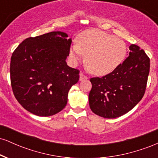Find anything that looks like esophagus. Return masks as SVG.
I'll return each mask as SVG.
<instances>
[{
  "label": "esophagus",
  "mask_w": 158,
  "mask_h": 158,
  "mask_svg": "<svg viewBox=\"0 0 158 158\" xmlns=\"http://www.w3.org/2000/svg\"><path fill=\"white\" fill-rule=\"evenodd\" d=\"M88 79V77H87L85 75H84L82 73H81L80 74H79V81L85 80V79Z\"/></svg>",
  "instance_id": "obj_1"
}]
</instances>
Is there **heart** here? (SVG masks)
Listing matches in <instances>:
<instances>
[{"mask_svg":"<svg viewBox=\"0 0 158 158\" xmlns=\"http://www.w3.org/2000/svg\"><path fill=\"white\" fill-rule=\"evenodd\" d=\"M126 45L122 39L98 30H88L77 38V44L70 50L72 62L76 64L85 55V63L90 73L106 76L115 70L126 56Z\"/></svg>","mask_w":158,"mask_h":158,"instance_id":"b5f03b06","label":"heart"}]
</instances>
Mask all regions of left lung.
<instances>
[{"label":"left lung","instance_id":"left-lung-1","mask_svg":"<svg viewBox=\"0 0 158 158\" xmlns=\"http://www.w3.org/2000/svg\"><path fill=\"white\" fill-rule=\"evenodd\" d=\"M128 57L113 72L90 79L89 105L92 111L113 119L126 114L141 100L146 90L150 60L143 50L129 46Z\"/></svg>","mask_w":158,"mask_h":158}]
</instances>
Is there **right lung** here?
Masks as SVG:
<instances>
[{
    "instance_id": "obj_1",
    "label": "right lung",
    "mask_w": 158,
    "mask_h": 158,
    "mask_svg": "<svg viewBox=\"0 0 158 158\" xmlns=\"http://www.w3.org/2000/svg\"><path fill=\"white\" fill-rule=\"evenodd\" d=\"M53 31L28 38L11 57L10 79L16 99L27 110L40 117L59 113L66 106L69 90L77 84L79 71L66 59L71 39Z\"/></svg>"
}]
</instances>
